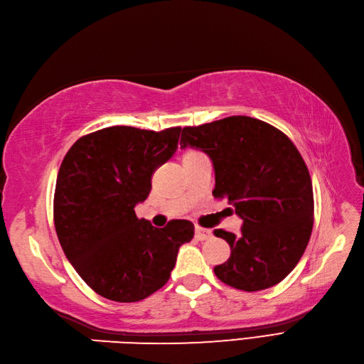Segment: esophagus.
<instances>
[{"label": "esophagus", "instance_id": "1", "mask_svg": "<svg viewBox=\"0 0 364 364\" xmlns=\"http://www.w3.org/2000/svg\"><path fill=\"white\" fill-rule=\"evenodd\" d=\"M210 235H212V232L209 229H204V228H200V226L195 228V238H197V240L204 241V240L210 238Z\"/></svg>", "mask_w": 364, "mask_h": 364}]
</instances>
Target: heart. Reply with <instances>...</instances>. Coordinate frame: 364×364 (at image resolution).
<instances>
[{"instance_id":"1","label":"heart","mask_w":364,"mask_h":364,"mask_svg":"<svg viewBox=\"0 0 364 364\" xmlns=\"http://www.w3.org/2000/svg\"><path fill=\"white\" fill-rule=\"evenodd\" d=\"M188 154H192V152H188ZM188 154H186V155H188Z\"/></svg>"}]
</instances>
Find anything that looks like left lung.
<instances>
[{
	"label": "left lung",
	"instance_id": "left-lung-1",
	"mask_svg": "<svg viewBox=\"0 0 364 364\" xmlns=\"http://www.w3.org/2000/svg\"><path fill=\"white\" fill-rule=\"evenodd\" d=\"M181 149L208 154L215 169L213 197L226 198L243 220L241 234L215 229L230 257L213 267L240 291L272 287L300 262L314 226L312 181L303 156L282 130L250 117L184 127Z\"/></svg>",
	"mask_w": 364,
	"mask_h": 364
}]
</instances>
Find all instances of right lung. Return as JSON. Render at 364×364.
I'll list each match as a JSON object with an SVG mask.
<instances>
[{"label":"right lung","instance_id":"right-lung-1","mask_svg":"<svg viewBox=\"0 0 364 364\" xmlns=\"http://www.w3.org/2000/svg\"><path fill=\"white\" fill-rule=\"evenodd\" d=\"M180 132L106 127L77 139L61 163L55 230L78 275L107 300L134 303L161 289L180 246L193 238L188 220L158 229L135 215L154 172L178 147Z\"/></svg>","mask_w":364,"mask_h":364}]
</instances>
